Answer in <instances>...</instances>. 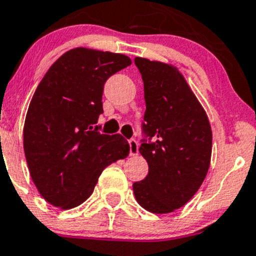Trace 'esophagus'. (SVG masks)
<instances>
[{
  "mask_svg": "<svg viewBox=\"0 0 256 256\" xmlns=\"http://www.w3.org/2000/svg\"><path fill=\"white\" fill-rule=\"evenodd\" d=\"M128 146H130V155L131 156H135L138 155V144L135 138H131L128 140Z\"/></svg>",
  "mask_w": 256,
  "mask_h": 256,
  "instance_id": "obj_1",
  "label": "esophagus"
}]
</instances>
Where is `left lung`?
<instances>
[{
    "label": "left lung",
    "instance_id": "8db88e82",
    "mask_svg": "<svg viewBox=\"0 0 256 256\" xmlns=\"http://www.w3.org/2000/svg\"><path fill=\"white\" fill-rule=\"evenodd\" d=\"M135 65L146 102L138 151L148 174L134 182V194L148 212L168 214L184 206L202 186L212 158V128L178 68L142 57H136Z\"/></svg>",
    "mask_w": 256,
    "mask_h": 256
}]
</instances>
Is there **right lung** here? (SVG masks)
Returning <instances> with one entry per match:
<instances>
[{"instance_id": "obj_1", "label": "right lung", "mask_w": 256, "mask_h": 256, "mask_svg": "<svg viewBox=\"0 0 256 256\" xmlns=\"http://www.w3.org/2000/svg\"><path fill=\"white\" fill-rule=\"evenodd\" d=\"M131 65L128 56L78 47L62 54L34 91L24 128L30 174L47 202L72 209L92 194L98 176L125 158L120 135L98 132L104 85Z\"/></svg>"}]
</instances>
